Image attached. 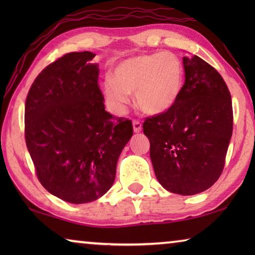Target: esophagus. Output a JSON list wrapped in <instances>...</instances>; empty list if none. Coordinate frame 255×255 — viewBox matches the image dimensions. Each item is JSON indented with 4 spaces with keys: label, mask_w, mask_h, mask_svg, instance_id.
Instances as JSON below:
<instances>
[{
    "label": "esophagus",
    "mask_w": 255,
    "mask_h": 255,
    "mask_svg": "<svg viewBox=\"0 0 255 255\" xmlns=\"http://www.w3.org/2000/svg\"><path fill=\"white\" fill-rule=\"evenodd\" d=\"M132 127H133V131L135 132H140L141 130V123L139 120H132Z\"/></svg>",
    "instance_id": "obj_1"
}]
</instances>
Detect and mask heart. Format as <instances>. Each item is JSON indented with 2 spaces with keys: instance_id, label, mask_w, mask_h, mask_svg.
I'll list each match as a JSON object with an SVG mask.
<instances>
[{
  "instance_id": "b5f03b06",
  "label": "heart",
  "mask_w": 255,
  "mask_h": 255,
  "mask_svg": "<svg viewBox=\"0 0 255 255\" xmlns=\"http://www.w3.org/2000/svg\"><path fill=\"white\" fill-rule=\"evenodd\" d=\"M184 89V68L178 56L155 53L133 56L119 63L112 71V79L103 83L107 101L123 110L135 93L138 108L147 115L170 111Z\"/></svg>"
}]
</instances>
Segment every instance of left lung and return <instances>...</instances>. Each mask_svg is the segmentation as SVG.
<instances>
[{
    "instance_id": "obj_1",
    "label": "left lung",
    "mask_w": 255,
    "mask_h": 255,
    "mask_svg": "<svg viewBox=\"0 0 255 255\" xmlns=\"http://www.w3.org/2000/svg\"><path fill=\"white\" fill-rule=\"evenodd\" d=\"M184 89L170 111L145 119L155 175L167 191L200 193L221 176L233 132L230 90L198 56L183 57Z\"/></svg>"
}]
</instances>
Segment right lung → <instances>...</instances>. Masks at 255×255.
Listing matches in <instances>:
<instances>
[{"instance_id":"obj_1","label":"right lung","mask_w":255,"mask_h":255,"mask_svg":"<svg viewBox=\"0 0 255 255\" xmlns=\"http://www.w3.org/2000/svg\"><path fill=\"white\" fill-rule=\"evenodd\" d=\"M91 51L68 53L36 77L25 99L24 137L37 178L71 204L97 200L111 188L131 120L105 110Z\"/></svg>"}]
</instances>
